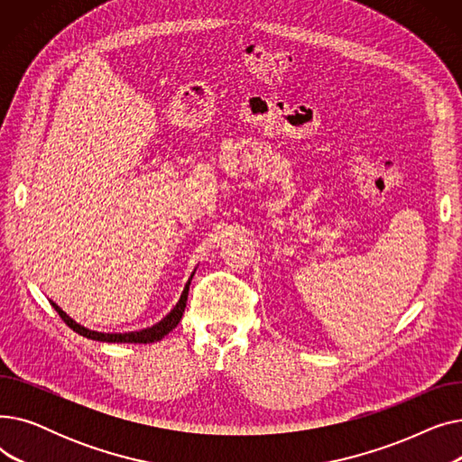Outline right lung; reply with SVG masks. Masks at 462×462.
Listing matches in <instances>:
<instances>
[{"mask_svg": "<svg viewBox=\"0 0 462 462\" xmlns=\"http://www.w3.org/2000/svg\"><path fill=\"white\" fill-rule=\"evenodd\" d=\"M190 279H192V277H190ZM190 279H189V282L185 284L183 294H181L178 305L172 309V312H170L168 317H164V319H162L159 324H155L153 328L142 329V331H133V333H97V331H89V329L79 326L75 320H70V319L67 317V314H65L56 303H52V307L56 309V312L60 314L61 320H63L72 331L80 333L82 337L93 338V341H103V343H143V345H148V343L161 341V338H162L166 333H170V331H172V329L180 324V320H181V317H183V312H185V305H187V294H189Z\"/></svg>", "mask_w": 462, "mask_h": 462, "instance_id": "add662e5", "label": "right lung"}]
</instances>
